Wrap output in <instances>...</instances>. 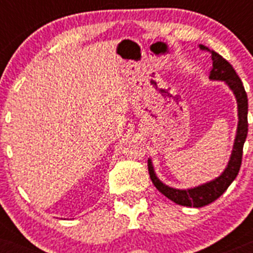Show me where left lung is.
<instances>
[{"label": "left lung", "instance_id": "1", "mask_svg": "<svg viewBox=\"0 0 253 253\" xmlns=\"http://www.w3.org/2000/svg\"><path fill=\"white\" fill-rule=\"evenodd\" d=\"M205 49V46H200ZM208 49V48H207ZM209 50V49H208ZM211 59H213V69L210 71V81H222L229 87V90L233 92L237 101V111H238V124H237L236 137H234L233 148H232L231 157L228 161L227 166L218 177L208 181L205 184L198 185L195 187L189 189H176L169 185L163 184L158 178L154 171V166L151 158H148V171L153 185L157 187L160 193L172 200L173 203L182 207L190 208H202L213 203L224 193L228 186L234 181L240 172L241 163H242L243 144L247 138L249 131V122H247V113H249V100L247 93L245 91L242 81L236 73L233 67L228 63L227 60L220 54L210 50Z\"/></svg>", "mask_w": 253, "mask_h": 253}]
</instances>
